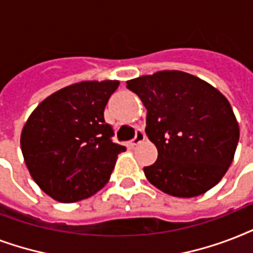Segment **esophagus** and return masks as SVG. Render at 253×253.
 <instances>
[{"label":"esophagus","instance_id":"esophagus-1","mask_svg":"<svg viewBox=\"0 0 253 253\" xmlns=\"http://www.w3.org/2000/svg\"><path fill=\"white\" fill-rule=\"evenodd\" d=\"M145 138H146V137H145V133L142 132V130H138V132L136 133V137L129 142V145H130V146H137V145L141 144L142 141H145Z\"/></svg>","mask_w":253,"mask_h":253}]
</instances>
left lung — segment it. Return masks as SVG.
Returning <instances> with one entry per match:
<instances>
[{
    "mask_svg": "<svg viewBox=\"0 0 253 253\" xmlns=\"http://www.w3.org/2000/svg\"><path fill=\"white\" fill-rule=\"evenodd\" d=\"M142 101L145 132L158 150L145 177L164 193L193 198L224 177L238 146L239 124L222 92L183 71H158L128 80Z\"/></svg>",
    "mask_w": 253,
    "mask_h": 253,
    "instance_id": "8db88e82",
    "label": "left lung"
}]
</instances>
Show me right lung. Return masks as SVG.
<instances>
[{
    "instance_id": "add662e5",
    "label": "right lung",
    "mask_w": 253,
    "mask_h": 253,
    "mask_svg": "<svg viewBox=\"0 0 253 253\" xmlns=\"http://www.w3.org/2000/svg\"><path fill=\"white\" fill-rule=\"evenodd\" d=\"M119 80H85L54 92L31 112L21 133L29 173L62 203L92 197L109 181L126 149L111 140L104 108Z\"/></svg>"
}]
</instances>
